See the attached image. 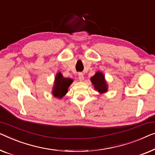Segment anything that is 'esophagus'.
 <instances>
[{"instance_id":"34e87169","label":"esophagus","mask_w":155,"mask_h":155,"mask_svg":"<svg viewBox=\"0 0 155 155\" xmlns=\"http://www.w3.org/2000/svg\"><path fill=\"white\" fill-rule=\"evenodd\" d=\"M78 79L80 81H83L84 78V74L81 73V72H79L78 74Z\"/></svg>"}]
</instances>
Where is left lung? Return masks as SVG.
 <instances>
[{
    "instance_id": "1",
    "label": "left lung",
    "mask_w": 155,
    "mask_h": 155,
    "mask_svg": "<svg viewBox=\"0 0 155 155\" xmlns=\"http://www.w3.org/2000/svg\"><path fill=\"white\" fill-rule=\"evenodd\" d=\"M91 79L92 84L94 85V88L99 92L103 93V92H106L107 91V85L106 84L104 77L103 74L100 71L96 72L95 74Z\"/></svg>"
}]
</instances>
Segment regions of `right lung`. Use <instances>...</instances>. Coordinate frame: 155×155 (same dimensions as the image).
Returning <instances> with one entry per match:
<instances>
[{
    "instance_id": "obj_1",
    "label": "right lung",
    "mask_w": 155,
    "mask_h": 155,
    "mask_svg": "<svg viewBox=\"0 0 155 155\" xmlns=\"http://www.w3.org/2000/svg\"><path fill=\"white\" fill-rule=\"evenodd\" d=\"M55 78V85L52 93L56 97L62 98L68 92V87L73 82V80L64 78L61 72L57 74Z\"/></svg>"
}]
</instances>
